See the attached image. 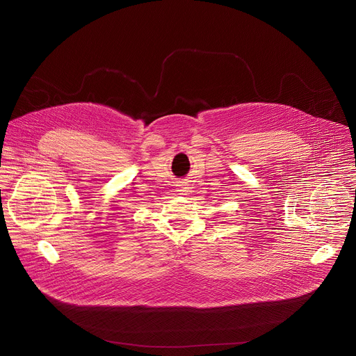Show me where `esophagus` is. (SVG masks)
Masks as SVG:
<instances>
[{
  "mask_svg": "<svg viewBox=\"0 0 356 356\" xmlns=\"http://www.w3.org/2000/svg\"><path fill=\"white\" fill-rule=\"evenodd\" d=\"M180 191H186V190H184V187H180Z\"/></svg>",
  "mask_w": 356,
  "mask_h": 356,
  "instance_id": "1",
  "label": "esophagus"
}]
</instances>
